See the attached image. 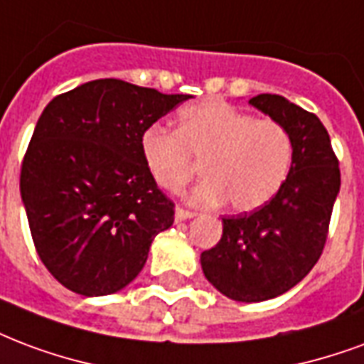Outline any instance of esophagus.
I'll return each instance as SVG.
<instances>
[{"label": "esophagus", "instance_id": "34e87169", "mask_svg": "<svg viewBox=\"0 0 364 364\" xmlns=\"http://www.w3.org/2000/svg\"><path fill=\"white\" fill-rule=\"evenodd\" d=\"M195 216V212H191V210L185 208H175V222H183V220H191V218Z\"/></svg>", "mask_w": 364, "mask_h": 364}]
</instances>
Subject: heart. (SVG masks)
<instances>
[{
	"mask_svg": "<svg viewBox=\"0 0 364 364\" xmlns=\"http://www.w3.org/2000/svg\"><path fill=\"white\" fill-rule=\"evenodd\" d=\"M139 148L144 168L161 189L181 191L200 164L206 179L191 193V203L214 206L228 200L237 212L272 200L293 161L291 136L279 121L255 119L220 100L185 107L177 131L150 125Z\"/></svg>",
	"mask_w": 364,
	"mask_h": 364,
	"instance_id": "obj_1",
	"label": "heart"
}]
</instances>
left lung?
I'll use <instances>...</instances> for the list:
<instances>
[{
  "instance_id": "obj_1",
  "label": "left lung",
  "mask_w": 364,
  "mask_h": 364,
  "mask_svg": "<svg viewBox=\"0 0 364 364\" xmlns=\"http://www.w3.org/2000/svg\"><path fill=\"white\" fill-rule=\"evenodd\" d=\"M249 104L287 129L291 169L262 208L222 218V239L204 250L200 264L225 297L258 303L289 291L318 262L341 179L330 134L316 115L278 94H258Z\"/></svg>"
}]
</instances>
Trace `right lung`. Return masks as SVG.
I'll list each match as a JSON object with an SVG mask.
<instances>
[{
	"mask_svg": "<svg viewBox=\"0 0 364 364\" xmlns=\"http://www.w3.org/2000/svg\"><path fill=\"white\" fill-rule=\"evenodd\" d=\"M189 98L98 79L46 106L24 154L21 198L40 260L67 289L117 293L171 228L173 203L144 168L139 139Z\"/></svg>",
	"mask_w": 364,
	"mask_h": 364,
	"instance_id": "right-lung-1",
	"label": "right lung"
}]
</instances>
